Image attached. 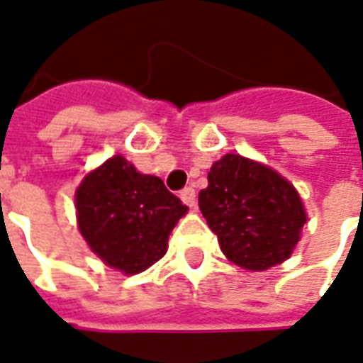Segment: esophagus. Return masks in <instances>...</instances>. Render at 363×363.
Instances as JSON below:
<instances>
[{"instance_id":"1","label":"esophagus","mask_w":363,"mask_h":363,"mask_svg":"<svg viewBox=\"0 0 363 363\" xmlns=\"http://www.w3.org/2000/svg\"><path fill=\"white\" fill-rule=\"evenodd\" d=\"M181 200L186 203L189 208H194V206H196V190L194 189H184L181 192Z\"/></svg>"}]
</instances>
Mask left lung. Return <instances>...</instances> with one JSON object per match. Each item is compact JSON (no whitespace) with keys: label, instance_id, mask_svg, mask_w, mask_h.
Instances as JSON below:
<instances>
[{"label":"left lung","instance_id":"obj_1","mask_svg":"<svg viewBox=\"0 0 363 363\" xmlns=\"http://www.w3.org/2000/svg\"><path fill=\"white\" fill-rule=\"evenodd\" d=\"M200 211L233 264L265 271L291 257L306 223L300 194L264 163L223 155L198 196Z\"/></svg>","mask_w":363,"mask_h":363}]
</instances>
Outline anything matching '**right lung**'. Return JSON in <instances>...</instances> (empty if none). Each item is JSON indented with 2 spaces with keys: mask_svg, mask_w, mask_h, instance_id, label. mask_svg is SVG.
Listing matches in <instances>:
<instances>
[{
  "mask_svg": "<svg viewBox=\"0 0 363 363\" xmlns=\"http://www.w3.org/2000/svg\"><path fill=\"white\" fill-rule=\"evenodd\" d=\"M74 200L90 250L125 275L142 273L165 256L171 230L189 211L160 177L138 173L123 155L86 174Z\"/></svg>",
  "mask_w": 363,
  "mask_h": 363,
  "instance_id": "add662e5",
  "label": "right lung"
}]
</instances>
